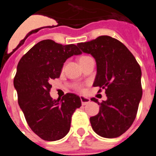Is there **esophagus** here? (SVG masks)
<instances>
[{"label":"esophagus","mask_w":156,"mask_h":156,"mask_svg":"<svg viewBox=\"0 0 156 156\" xmlns=\"http://www.w3.org/2000/svg\"><path fill=\"white\" fill-rule=\"evenodd\" d=\"M80 100L83 105H87L88 103L90 102V99L87 98L83 97V96H80Z\"/></svg>","instance_id":"obj_1"}]
</instances>
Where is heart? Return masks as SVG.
<instances>
[{
    "mask_svg": "<svg viewBox=\"0 0 156 156\" xmlns=\"http://www.w3.org/2000/svg\"><path fill=\"white\" fill-rule=\"evenodd\" d=\"M88 57H89V56H87V55L81 56V57L80 58V61H81V60H83V59L87 58H88ZM73 87H74V89H75V90H78V91L82 92V91H83V90H84V88H83V87L82 85H80V84H76V85H74Z\"/></svg>",
    "mask_w": 156,
    "mask_h": 156,
    "instance_id": "1",
    "label": "heart"
}]
</instances>
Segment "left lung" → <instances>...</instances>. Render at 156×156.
Instances as JSON below:
<instances>
[{
    "label": "left lung",
    "mask_w": 156,
    "mask_h": 156,
    "mask_svg": "<svg viewBox=\"0 0 156 156\" xmlns=\"http://www.w3.org/2000/svg\"><path fill=\"white\" fill-rule=\"evenodd\" d=\"M83 52L90 54L97 63L94 87L105 90L107 100L98 102L99 112L90 118L96 133L106 138L118 137L133 124L142 97L141 70L133 54L122 42L109 36L79 43Z\"/></svg>",
    "instance_id": "left-lung-1"
}]
</instances>
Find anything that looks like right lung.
Instances as JSON below:
<instances>
[{
    "label": "right lung",
    "mask_w": 156,
    "mask_h": 156,
    "mask_svg": "<svg viewBox=\"0 0 156 156\" xmlns=\"http://www.w3.org/2000/svg\"><path fill=\"white\" fill-rule=\"evenodd\" d=\"M82 52L76 45L44 40L22 57L14 78L18 102L30 129L41 139L53 141L69 133L72 115L81 106L80 98L67 93L52 100L51 81L58 78L66 59Z\"/></svg>",
    "instance_id": "1"
}]
</instances>
